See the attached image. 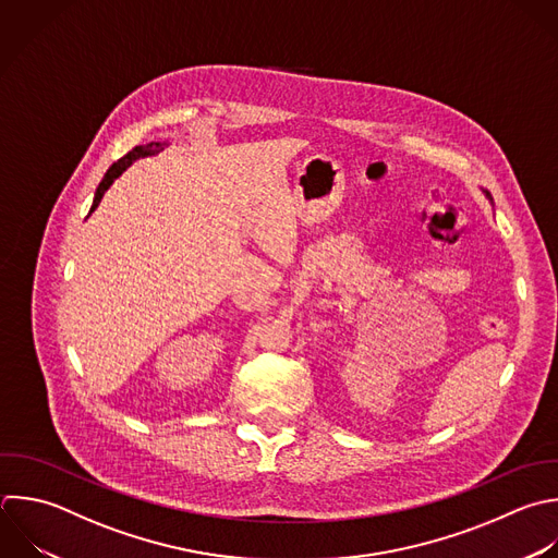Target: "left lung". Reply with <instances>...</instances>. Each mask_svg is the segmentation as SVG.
Returning a JSON list of instances; mask_svg holds the SVG:
<instances>
[{
    "mask_svg": "<svg viewBox=\"0 0 558 558\" xmlns=\"http://www.w3.org/2000/svg\"><path fill=\"white\" fill-rule=\"evenodd\" d=\"M486 196H488V192H486Z\"/></svg>",
    "mask_w": 558,
    "mask_h": 558,
    "instance_id": "left-lung-1",
    "label": "left lung"
}]
</instances>
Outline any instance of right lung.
I'll use <instances>...</instances> for the list:
<instances>
[{
	"instance_id": "obj_1",
	"label": "right lung",
	"mask_w": 558,
	"mask_h": 558,
	"mask_svg": "<svg viewBox=\"0 0 558 558\" xmlns=\"http://www.w3.org/2000/svg\"><path fill=\"white\" fill-rule=\"evenodd\" d=\"M163 146L166 144H161V142H150V144H146V146H135L129 155H124L118 163H113L109 170H107V174H105V179L100 181V185H98V190H96V198H94V205H92V211H96V207L100 205V201H102V196H105V192L113 185V181L133 163V161H137V159H142V157H150V155H157V153H161L163 150ZM89 211V214H92Z\"/></svg>"
}]
</instances>
